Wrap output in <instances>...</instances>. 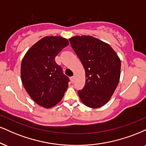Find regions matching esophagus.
<instances>
[{"instance_id":"esophagus-1","label":"esophagus","mask_w":146,"mask_h":146,"mask_svg":"<svg viewBox=\"0 0 146 146\" xmlns=\"http://www.w3.org/2000/svg\"><path fill=\"white\" fill-rule=\"evenodd\" d=\"M74 79H75V77L74 76H71L70 77V80H71L72 82H73L74 81Z\"/></svg>"}]
</instances>
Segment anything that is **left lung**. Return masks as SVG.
Wrapping results in <instances>:
<instances>
[{"mask_svg":"<svg viewBox=\"0 0 146 146\" xmlns=\"http://www.w3.org/2000/svg\"><path fill=\"white\" fill-rule=\"evenodd\" d=\"M69 40L85 70V84L78 91L79 98L87 107H102L110 100L119 82V57L108 44L96 38L76 36Z\"/></svg>","mask_w":146,"mask_h":146,"instance_id":"1","label":"left lung"}]
</instances>
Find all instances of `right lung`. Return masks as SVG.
<instances>
[{
  "label": "right lung",
  "instance_id": "obj_1",
  "mask_svg": "<svg viewBox=\"0 0 146 146\" xmlns=\"http://www.w3.org/2000/svg\"><path fill=\"white\" fill-rule=\"evenodd\" d=\"M69 44L61 36H46L28 50L21 66V81L28 94L39 106L49 108L59 103L70 80L55 62L57 54Z\"/></svg>",
  "mask_w": 146,
  "mask_h": 146
}]
</instances>
